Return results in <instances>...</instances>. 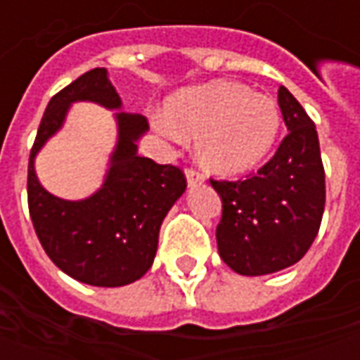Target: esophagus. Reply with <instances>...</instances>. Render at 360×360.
<instances>
[{"label": "esophagus", "mask_w": 360, "mask_h": 360, "mask_svg": "<svg viewBox=\"0 0 360 360\" xmlns=\"http://www.w3.org/2000/svg\"><path fill=\"white\" fill-rule=\"evenodd\" d=\"M185 175H187L188 187H196V185H202V183H204L202 173L196 172V169H193V167H188L187 172H185Z\"/></svg>", "instance_id": "34e87169"}]
</instances>
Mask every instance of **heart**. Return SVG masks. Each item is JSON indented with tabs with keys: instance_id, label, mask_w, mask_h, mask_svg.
<instances>
[{
	"instance_id": "b5f03b06",
	"label": "heart",
	"mask_w": 360,
	"mask_h": 360,
	"mask_svg": "<svg viewBox=\"0 0 360 360\" xmlns=\"http://www.w3.org/2000/svg\"><path fill=\"white\" fill-rule=\"evenodd\" d=\"M154 127L173 141L196 136V156L210 172L241 175L270 154L281 115L270 96L241 82L212 81L175 92Z\"/></svg>"
}]
</instances>
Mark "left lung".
<instances>
[{
  "label": "left lung",
  "instance_id": "1",
  "mask_svg": "<svg viewBox=\"0 0 360 360\" xmlns=\"http://www.w3.org/2000/svg\"><path fill=\"white\" fill-rule=\"evenodd\" d=\"M278 103L289 133L270 162L243 181L210 179L221 198L219 257L241 276H266L299 262L324 214L316 127L285 86H279Z\"/></svg>",
  "mask_w": 360,
  "mask_h": 360
}]
</instances>
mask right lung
<instances>
[{
	"label": "right lung",
	"instance_id": "add662e5",
	"mask_svg": "<svg viewBox=\"0 0 360 360\" xmlns=\"http://www.w3.org/2000/svg\"><path fill=\"white\" fill-rule=\"evenodd\" d=\"M75 102L121 110L108 71L96 67L48 103L28 160V210L46 255L59 270L96 287H121L141 279L154 262L162 221L185 188V173L136 154L148 131L139 113L117 111V144L103 185L84 200H63L40 185L34 158L63 127Z\"/></svg>",
	"mask_w": 360,
	"mask_h": 360
}]
</instances>
